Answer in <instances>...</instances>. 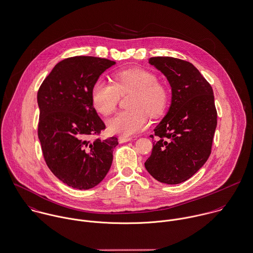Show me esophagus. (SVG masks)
<instances>
[{
  "mask_svg": "<svg viewBox=\"0 0 253 253\" xmlns=\"http://www.w3.org/2000/svg\"><path fill=\"white\" fill-rule=\"evenodd\" d=\"M118 140H119V143H126V142L131 141L132 138H130V137H125V136H120V137L118 138Z\"/></svg>",
  "mask_w": 253,
  "mask_h": 253,
  "instance_id": "esophagus-1",
  "label": "esophagus"
}]
</instances>
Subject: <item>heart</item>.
I'll return each instance as SVG.
<instances>
[{"label":"heart","instance_id":"obj_1","mask_svg":"<svg viewBox=\"0 0 253 253\" xmlns=\"http://www.w3.org/2000/svg\"><path fill=\"white\" fill-rule=\"evenodd\" d=\"M113 80L114 84L98 79L91 90L95 109L104 116L115 110L120 94L134 93L129 100L132 108L122 110L108 120L111 133L132 136L147 127L148 113L157 116L165 110L169 94L166 87L157 82L154 73L143 68H129L115 72Z\"/></svg>","mask_w":253,"mask_h":253}]
</instances>
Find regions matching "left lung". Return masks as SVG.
Instances as JSON below:
<instances>
[{
    "label": "left lung",
    "instance_id": "8db88e82",
    "mask_svg": "<svg viewBox=\"0 0 253 253\" xmlns=\"http://www.w3.org/2000/svg\"><path fill=\"white\" fill-rule=\"evenodd\" d=\"M150 63L169 81L172 102L153 130L156 142L145 167L155 180L176 185L195 175L211 153L217 126L213 90L189 61L154 56Z\"/></svg>",
    "mask_w": 253,
    "mask_h": 253
}]
</instances>
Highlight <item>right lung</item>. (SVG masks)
Wrapping results in <instances>:
<instances>
[{
  "label": "right lung",
  "mask_w": 253,
  "mask_h": 253,
  "mask_svg": "<svg viewBox=\"0 0 253 253\" xmlns=\"http://www.w3.org/2000/svg\"><path fill=\"white\" fill-rule=\"evenodd\" d=\"M115 61L77 55L59 61L41 84L38 138L49 169L61 182L78 190L100 184L112 163L116 137L101 140L105 125L91 99L101 73ZM91 135H98L93 142Z\"/></svg>",
  "instance_id": "obj_1"
}]
</instances>
